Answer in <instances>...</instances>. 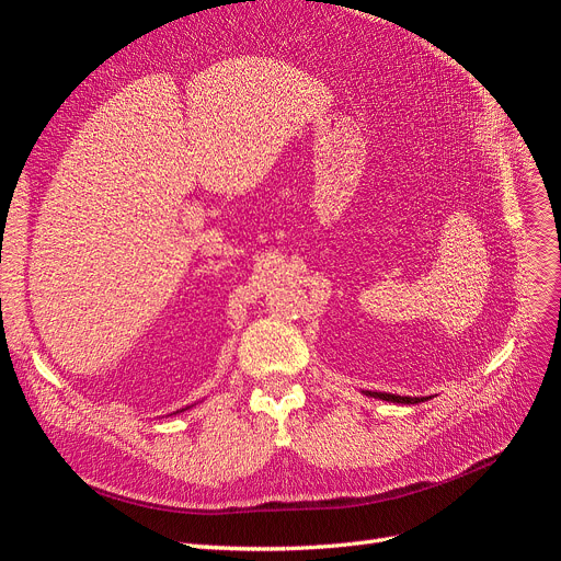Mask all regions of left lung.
Listing matches in <instances>:
<instances>
[{"mask_svg": "<svg viewBox=\"0 0 561 561\" xmlns=\"http://www.w3.org/2000/svg\"><path fill=\"white\" fill-rule=\"evenodd\" d=\"M369 398H379L386 402H398V404H419L428 398H410V396H393V393H377V390H367Z\"/></svg>", "mask_w": 561, "mask_h": 561, "instance_id": "left-lung-1", "label": "left lung"}]
</instances>
